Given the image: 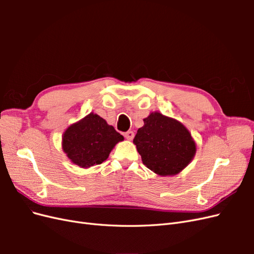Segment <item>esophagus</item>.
I'll return each mask as SVG.
<instances>
[{
    "instance_id": "1",
    "label": "esophagus",
    "mask_w": 254,
    "mask_h": 254,
    "mask_svg": "<svg viewBox=\"0 0 254 254\" xmlns=\"http://www.w3.org/2000/svg\"><path fill=\"white\" fill-rule=\"evenodd\" d=\"M124 136L126 137L127 140L130 141V140H132L133 137H134V132L133 131H127V132L124 133Z\"/></svg>"
}]
</instances>
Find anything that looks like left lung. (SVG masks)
I'll return each mask as SVG.
<instances>
[{
	"mask_svg": "<svg viewBox=\"0 0 254 254\" xmlns=\"http://www.w3.org/2000/svg\"><path fill=\"white\" fill-rule=\"evenodd\" d=\"M133 139L143 164L161 176L181 172L193 159L196 145L189 130L178 121L151 113L143 120Z\"/></svg>",
	"mask_w": 254,
	"mask_h": 254,
	"instance_id": "1",
	"label": "left lung"
}]
</instances>
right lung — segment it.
<instances>
[{
    "mask_svg": "<svg viewBox=\"0 0 254 254\" xmlns=\"http://www.w3.org/2000/svg\"><path fill=\"white\" fill-rule=\"evenodd\" d=\"M123 140L124 136L103 118L90 113L65 130L63 148L73 163L87 168L102 164L115 144Z\"/></svg>",
    "mask_w": 254,
    "mask_h": 254,
    "instance_id": "1",
    "label": "right lung"
}]
</instances>
